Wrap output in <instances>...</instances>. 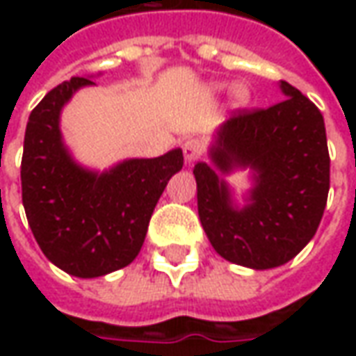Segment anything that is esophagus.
Returning <instances> with one entry per match:
<instances>
[{
    "label": "esophagus",
    "mask_w": 356,
    "mask_h": 356,
    "mask_svg": "<svg viewBox=\"0 0 356 356\" xmlns=\"http://www.w3.org/2000/svg\"><path fill=\"white\" fill-rule=\"evenodd\" d=\"M183 154L188 163L196 162L204 154V143L200 139H186L183 143Z\"/></svg>",
    "instance_id": "1"
}]
</instances>
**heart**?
<instances>
[{
    "label": "heart",
    "instance_id": "heart-1",
    "mask_svg": "<svg viewBox=\"0 0 356 356\" xmlns=\"http://www.w3.org/2000/svg\"><path fill=\"white\" fill-rule=\"evenodd\" d=\"M232 99H234V102L238 106H244L250 101V93H248V89L244 86H236V88L232 89Z\"/></svg>",
    "mask_w": 356,
    "mask_h": 356
}]
</instances>
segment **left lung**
I'll use <instances>...</instances> for the list:
<instances>
[{
    "mask_svg": "<svg viewBox=\"0 0 356 356\" xmlns=\"http://www.w3.org/2000/svg\"><path fill=\"white\" fill-rule=\"evenodd\" d=\"M286 99L268 108H238L217 133L211 162L194 165L198 216L211 246L244 267L284 265L309 244L330 191V154L321 110L288 81ZM252 167L250 204L232 206L219 172Z\"/></svg>",
    "mask_w": 356,
    "mask_h": 356,
    "instance_id": "left-lung-1",
    "label": "left lung"
}]
</instances>
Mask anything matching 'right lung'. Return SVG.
<instances>
[{
  "label": "right lung",
  "mask_w": 356,
  "mask_h": 356,
  "mask_svg": "<svg viewBox=\"0 0 356 356\" xmlns=\"http://www.w3.org/2000/svg\"><path fill=\"white\" fill-rule=\"evenodd\" d=\"M83 86L93 81H63L32 110L20 183L28 225L45 257L68 275L95 278L139 255L156 204L183 168V152L125 160L104 173L80 168L63 145L58 116Z\"/></svg>",
  "instance_id": "1"
}]
</instances>
